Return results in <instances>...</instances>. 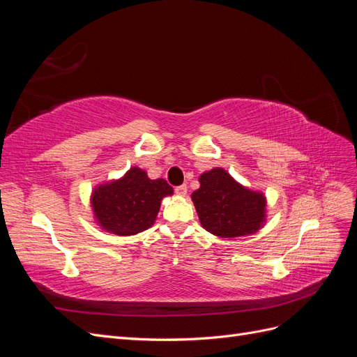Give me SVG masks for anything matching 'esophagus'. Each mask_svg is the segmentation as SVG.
Masks as SVG:
<instances>
[{"label":"esophagus","mask_w":357,"mask_h":357,"mask_svg":"<svg viewBox=\"0 0 357 357\" xmlns=\"http://www.w3.org/2000/svg\"><path fill=\"white\" fill-rule=\"evenodd\" d=\"M176 193L178 197H185L188 193V186L186 185H181V186H177L176 188Z\"/></svg>","instance_id":"obj_1"}]
</instances>
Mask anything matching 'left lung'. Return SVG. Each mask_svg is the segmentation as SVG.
<instances>
[{"mask_svg": "<svg viewBox=\"0 0 357 357\" xmlns=\"http://www.w3.org/2000/svg\"><path fill=\"white\" fill-rule=\"evenodd\" d=\"M198 180L199 189L190 198L205 231L220 238H235L264 228L266 222L264 192L248 189L220 167L202 172Z\"/></svg>", "mask_w": 357, "mask_h": 357, "instance_id": "obj_1", "label": "left lung"}]
</instances>
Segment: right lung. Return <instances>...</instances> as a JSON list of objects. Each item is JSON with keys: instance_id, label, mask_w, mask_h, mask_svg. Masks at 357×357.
I'll return each instance as SVG.
<instances>
[{"instance_id": "add662e5", "label": "right lung", "mask_w": 357, "mask_h": 357, "mask_svg": "<svg viewBox=\"0 0 357 357\" xmlns=\"http://www.w3.org/2000/svg\"><path fill=\"white\" fill-rule=\"evenodd\" d=\"M174 190L164 178L152 180L131 167L121 178L96 185L91 193L93 219L100 228L119 236L135 235L153 226L165 197Z\"/></svg>"}]
</instances>
